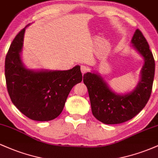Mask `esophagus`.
<instances>
[{
	"instance_id": "esophagus-1",
	"label": "esophagus",
	"mask_w": 158,
	"mask_h": 158,
	"mask_svg": "<svg viewBox=\"0 0 158 158\" xmlns=\"http://www.w3.org/2000/svg\"><path fill=\"white\" fill-rule=\"evenodd\" d=\"M89 70H90V69L88 66H86V65H85V64L81 65V73H82V74L87 73V72H88Z\"/></svg>"
}]
</instances>
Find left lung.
Wrapping results in <instances>:
<instances>
[{
	"instance_id": "8db88e82",
	"label": "left lung",
	"mask_w": 158,
	"mask_h": 158,
	"mask_svg": "<svg viewBox=\"0 0 158 158\" xmlns=\"http://www.w3.org/2000/svg\"><path fill=\"white\" fill-rule=\"evenodd\" d=\"M131 43L145 61L140 80L131 92L125 95L114 93L97 73H87L83 77L93 115L105 124H119L132 119L146 106L151 96L155 70L153 55L147 41L138 29L134 34Z\"/></svg>"
}]
</instances>
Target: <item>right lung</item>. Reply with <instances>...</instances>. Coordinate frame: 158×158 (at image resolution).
I'll return each mask as SVG.
<instances>
[{
    "label": "right lung",
    "instance_id": "right-lung-1",
    "mask_svg": "<svg viewBox=\"0 0 158 158\" xmlns=\"http://www.w3.org/2000/svg\"><path fill=\"white\" fill-rule=\"evenodd\" d=\"M26 27L15 36L6 56L7 90L12 103L28 118L52 120L61 113L73 87L82 80L80 67L68 70L27 69L21 58Z\"/></svg>",
    "mask_w": 158,
    "mask_h": 158
}]
</instances>
